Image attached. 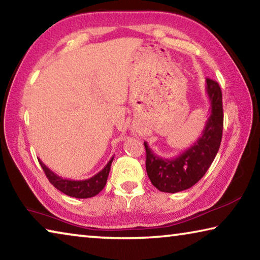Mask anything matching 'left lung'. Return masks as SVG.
Here are the masks:
<instances>
[{
    "instance_id": "1",
    "label": "left lung",
    "mask_w": 260,
    "mask_h": 260,
    "mask_svg": "<svg viewBox=\"0 0 260 260\" xmlns=\"http://www.w3.org/2000/svg\"><path fill=\"white\" fill-rule=\"evenodd\" d=\"M205 81L210 117L199 140L181 155L171 159L158 157L144 142L147 173L158 190L173 193L192 187L204 177L217 156L223 128L222 93L217 81L209 78Z\"/></svg>"
}]
</instances>
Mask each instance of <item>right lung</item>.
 I'll list each match as a JSON object with an SVG mask.
<instances>
[{
  "label": "right lung",
  "instance_id": "right-lung-1",
  "mask_svg": "<svg viewBox=\"0 0 260 260\" xmlns=\"http://www.w3.org/2000/svg\"><path fill=\"white\" fill-rule=\"evenodd\" d=\"M112 160L113 157L109 160V162L105 165L102 171H100V172L98 174H95L94 177L86 180L63 179L52 172L50 169H48L40 159H39V162H40L43 172L47 175L49 182L55 188L58 189L59 191L68 196L76 197V199H89V197H94L95 195H98V193L104 188L105 183H107L110 169H111Z\"/></svg>",
  "mask_w": 260,
  "mask_h": 260
}]
</instances>
